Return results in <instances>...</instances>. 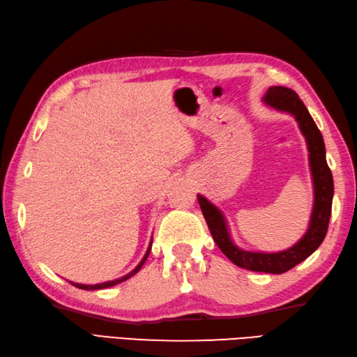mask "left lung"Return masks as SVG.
I'll return each mask as SVG.
<instances>
[{
    "instance_id": "obj_1",
    "label": "left lung",
    "mask_w": 357,
    "mask_h": 357,
    "mask_svg": "<svg viewBox=\"0 0 357 357\" xmlns=\"http://www.w3.org/2000/svg\"><path fill=\"white\" fill-rule=\"evenodd\" d=\"M264 101L268 106L278 109V111L294 115L305 140H307L312 185H314V206H312L308 231L305 232V236L293 248L285 251H243L231 242L227 222H225V217L220 211L203 195L199 194L197 199L214 242L232 264L250 271L282 274L310 257L319 248V245L324 242L326 231H328L334 185L331 171L325 158V143L322 134L317 129L314 120H312L307 106L303 105L299 96L293 89H288V87L273 86L266 91Z\"/></svg>"
}]
</instances>
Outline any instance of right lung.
<instances>
[{
	"instance_id": "obj_1",
	"label": "right lung",
	"mask_w": 357,
	"mask_h": 357,
	"mask_svg": "<svg viewBox=\"0 0 357 357\" xmlns=\"http://www.w3.org/2000/svg\"><path fill=\"white\" fill-rule=\"evenodd\" d=\"M151 245H152V242H151ZM151 245H149V248H148V251H146V254H144V257L142 259V261L140 264H138L132 271H130L129 274H126V275H123L121 279H117V280H111V282H105V283H97V285H82V283H74V282H70L72 285L74 287H77V288H79V289H87V291H91V289H103V288H109V287H114V285H119V283H121V282H125V280H128L129 278H132L134 274H137L138 271H140V268L143 266V264L144 261H146V259H148V256H149V252H151Z\"/></svg>"
}]
</instances>
